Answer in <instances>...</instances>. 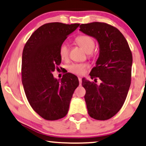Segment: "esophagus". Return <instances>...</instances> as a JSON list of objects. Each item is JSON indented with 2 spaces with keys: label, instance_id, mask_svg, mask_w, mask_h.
I'll return each mask as SVG.
<instances>
[{
  "label": "esophagus",
  "instance_id": "obj_1",
  "mask_svg": "<svg viewBox=\"0 0 146 146\" xmlns=\"http://www.w3.org/2000/svg\"><path fill=\"white\" fill-rule=\"evenodd\" d=\"M78 79H79V85H82V79L81 78V77H79L78 78Z\"/></svg>",
  "mask_w": 146,
  "mask_h": 146
}]
</instances>
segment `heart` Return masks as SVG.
I'll return each mask as SVG.
<instances>
[{
    "instance_id": "1",
    "label": "heart",
    "mask_w": 146,
    "mask_h": 146,
    "mask_svg": "<svg viewBox=\"0 0 146 146\" xmlns=\"http://www.w3.org/2000/svg\"><path fill=\"white\" fill-rule=\"evenodd\" d=\"M76 42L87 53H91L95 47L94 40L91 36H87V35H82V36H78L76 38ZM58 52H59V56L61 59H67L69 56V48L67 44L62 43L60 46ZM87 68H88V65L86 64L74 63L69 65L68 67V69L71 73L81 75H84L86 73Z\"/></svg>"
}]
</instances>
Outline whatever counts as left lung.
Instances as JSON below:
<instances>
[{"label":"left lung","mask_w":146,"mask_h":146,"mask_svg":"<svg viewBox=\"0 0 146 146\" xmlns=\"http://www.w3.org/2000/svg\"><path fill=\"white\" fill-rule=\"evenodd\" d=\"M79 27L81 32L97 40L100 49L96 65L90 75L91 79L98 77L100 84L82 79L88 114L96 120L109 119L123 106L129 90L131 51L122 33L112 25L93 22Z\"/></svg>","instance_id":"8db88e82"}]
</instances>
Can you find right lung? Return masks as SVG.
Instances as JSON below:
<instances>
[{
    "mask_svg": "<svg viewBox=\"0 0 146 146\" xmlns=\"http://www.w3.org/2000/svg\"><path fill=\"white\" fill-rule=\"evenodd\" d=\"M79 23H46L32 34L22 54V84L27 99L40 117L55 121L65 117L79 80L67 73L61 81L52 75L61 62L58 50Z\"/></svg>",
    "mask_w": 146,
    "mask_h": 146,
    "instance_id": "obj_1",
    "label": "right lung"
}]
</instances>
